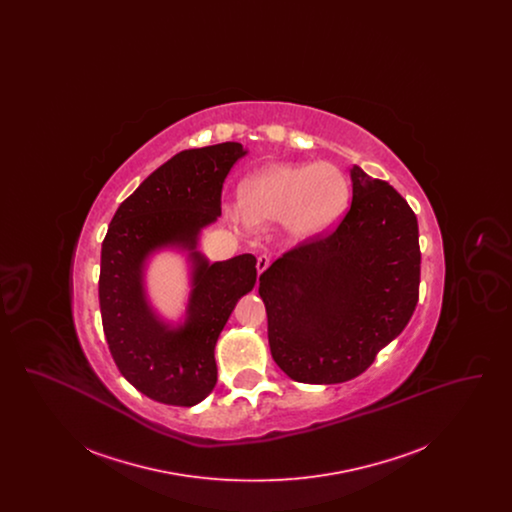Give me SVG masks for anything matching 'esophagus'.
Wrapping results in <instances>:
<instances>
[{
    "mask_svg": "<svg viewBox=\"0 0 512 512\" xmlns=\"http://www.w3.org/2000/svg\"><path fill=\"white\" fill-rule=\"evenodd\" d=\"M268 267H270V257H267V255H261V257L257 259V272H259V274H263Z\"/></svg>",
    "mask_w": 512,
    "mask_h": 512,
    "instance_id": "34e87169",
    "label": "esophagus"
}]
</instances>
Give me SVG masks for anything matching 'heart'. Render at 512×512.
I'll return each instance as SVG.
<instances>
[{
	"label": "heart",
	"instance_id": "b5f03b06",
	"mask_svg": "<svg viewBox=\"0 0 512 512\" xmlns=\"http://www.w3.org/2000/svg\"><path fill=\"white\" fill-rule=\"evenodd\" d=\"M349 199V180L332 163H272L245 178L240 203L226 211L245 226L280 222L288 242L309 244L340 224Z\"/></svg>",
	"mask_w": 512,
	"mask_h": 512
}]
</instances>
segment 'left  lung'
Returning a JSON list of instances; mask_svg holds the SVG:
<instances>
[{"instance_id": "8db88e82", "label": "left lung", "mask_w": 512, "mask_h": 512, "mask_svg": "<svg viewBox=\"0 0 512 512\" xmlns=\"http://www.w3.org/2000/svg\"><path fill=\"white\" fill-rule=\"evenodd\" d=\"M349 176L353 201L336 232L286 253L259 278L272 359L303 384L363 374L403 332L418 301L413 209L361 167Z\"/></svg>"}]
</instances>
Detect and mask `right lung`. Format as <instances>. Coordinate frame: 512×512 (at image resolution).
I'll return each mask as SVG.
<instances>
[{"label":"right lung","mask_w":512,"mask_h":512,"mask_svg":"<svg viewBox=\"0 0 512 512\" xmlns=\"http://www.w3.org/2000/svg\"><path fill=\"white\" fill-rule=\"evenodd\" d=\"M247 153L238 142L184 149L124 199L101 245L103 332L122 376L153 401L201 403L217 384L215 345L236 303L257 282L249 253L211 263L201 232L220 217L226 174ZM163 250L187 257L191 293L182 319L163 318L146 292V268Z\"/></svg>","instance_id":"add662e5"}]
</instances>
